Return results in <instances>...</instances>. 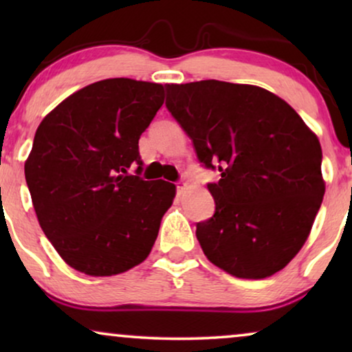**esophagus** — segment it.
<instances>
[{
  "instance_id": "34e87169",
  "label": "esophagus",
  "mask_w": 352,
  "mask_h": 352,
  "mask_svg": "<svg viewBox=\"0 0 352 352\" xmlns=\"http://www.w3.org/2000/svg\"><path fill=\"white\" fill-rule=\"evenodd\" d=\"M187 189V182H184V181H177L176 182V190H177V195H181V194H184V190Z\"/></svg>"
}]
</instances>
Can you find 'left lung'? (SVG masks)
I'll list each match as a JSON object with an SVG mask.
<instances>
[{
	"label": "left lung",
	"instance_id": "obj_1",
	"mask_svg": "<svg viewBox=\"0 0 352 352\" xmlns=\"http://www.w3.org/2000/svg\"><path fill=\"white\" fill-rule=\"evenodd\" d=\"M165 104L201 166L221 173L208 184L214 214L197 223L205 256L240 278L280 271L305 245L324 199L319 139L259 86L166 85Z\"/></svg>",
	"mask_w": 352,
	"mask_h": 352
}]
</instances>
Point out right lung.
I'll use <instances>...</instances> for the list:
<instances>
[{
	"label": "right lung",
	"instance_id": "obj_1",
	"mask_svg": "<svg viewBox=\"0 0 352 352\" xmlns=\"http://www.w3.org/2000/svg\"><path fill=\"white\" fill-rule=\"evenodd\" d=\"M163 98L162 85L102 80L69 96L38 126L27 186L43 232L76 271L115 276L151 253L176 187L139 176V138ZM131 164L138 177L127 175Z\"/></svg>",
	"mask_w": 352,
	"mask_h": 352
}]
</instances>
